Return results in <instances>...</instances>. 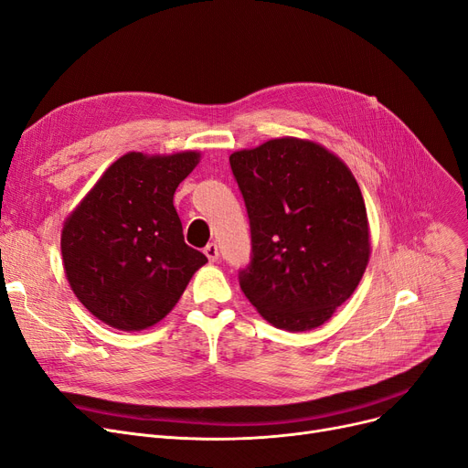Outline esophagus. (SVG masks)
<instances>
[{"mask_svg":"<svg viewBox=\"0 0 468 468\" xmlns=\"http://www.w3.org/2000/svg\"><path fill=\"white\" fill-rule=\"evenodd\" d=\"M205 254H207V258H208L210 261H216V260H218L219 250H218V245H216V242H208V245L205 247Z\"/></svg>","mask_w":468,"mask_h":468,"instance_id":"esophagus-1","label":"esophagus"}]
</instances>
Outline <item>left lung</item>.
Instances as JSON below:
<instances>
[{
  "label": "left lung",
  "instance_id": "1",
  "mask_svg": "<svg viewBox=\"0 0 468 468\" xmlns=\"http://www.w3.org/2000/svg\"><path fill=\"white\" fill-rule=\"evenodd\" d=\"M229 165L250 221L242 292L279 329L319 327L352 296L369 261L356 177L327 149L292 137L237 151Z\"/></svg>",
  "mask_w": 468,
  "mask_h": 468
}]
</instances>
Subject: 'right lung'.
<instances>
[{"mask_svg":"<svg viewBox=\"0 0 468 468\" xmlns=\"http://www.w3.org/2000/svg\"><path fill=\"white\" fill-rule=\"evenodd\" d=\"M198 153H128L103 174L70 214L60 237L76 298L120 331L147 329L184 294L208 261L186 245L174 193Z\"/></svg>","mask_w":468,"mask_h":468,"instance_id":"add662e5","label":"right lung"}]
</instances>
